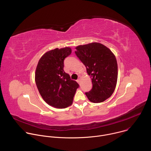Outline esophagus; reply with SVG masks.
<instances>
[{"label": "esophagus", "mask_w": 151, "mask_h": 151, "mask_svg": "<svg viewBox=\"0 0 151 151\" xmlns=\"http://www.w3.org/2000/svg\"><path fill=\"white\" fill-rule=\"evenodd\" d=\"M80 81H81V79L79 78V79L77 80V82H78V83H80Z\"/></svg>", "instance_id": "1"}]
</instances>
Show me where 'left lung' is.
<instances>
[{"instance_id": "obj_1", "label": "left lung", "mask_w": 151, "mask_h": 151, "mask_svg": "<svg viewBox=\"0 0 151 151\" xmlns=\"http://www.w3.org/2000/svg\"><path fill=\"white\" fill-rule=\"evenodd\" d=\"M75 54L87 68L93 88L85 93L90 101L101 103L113 94L117 82L118 64L112 51L100 43L76 47Z\"/></svg>"}]
</instances>
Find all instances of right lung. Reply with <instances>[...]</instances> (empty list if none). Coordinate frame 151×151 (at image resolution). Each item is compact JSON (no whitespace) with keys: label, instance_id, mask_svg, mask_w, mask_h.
Masks as SVG:
<instances>
[{"label":"right lung","instance_id":"obj_1","mask_svg":"<svg viewBox=\"0 0 151 151\" xmlns=\"http://www.w3.org/2000/svg\"><path fill=\"white\" fill-rule=\"evenodd\" d=\"M72 53L69 47L51 50L40 58L35 72V82L42 97L57 108L72 104L79 84L64 71V60Z\"/></svg>","mask_w":151,"mask_h":151}]
</instances>
